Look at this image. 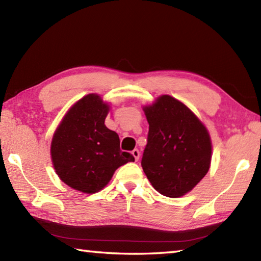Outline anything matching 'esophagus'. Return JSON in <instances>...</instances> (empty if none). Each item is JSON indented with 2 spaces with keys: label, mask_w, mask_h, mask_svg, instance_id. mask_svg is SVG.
<instances>
[{
  "label": "esophagus",
  "mask_w": 261,
  "mask_h": 261,
  "mask_svg": "<svg viewBox=\"0 0 261 261\" xmlns=\"http://www.w3.org/2000/svg\"><path fill=\"white\" fill-rule=\"evenodd\" d=\"M132 155H134V158H135V160L136 161H138L139 160V156H140V152H139V149H134V151H132Z\"/></svg>",
  "instance_id": "esophagus-1"
}]
</instances>
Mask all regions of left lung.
I'll use <instances>...</instances> for the list:
<instances>
[{"mask_svg":"<svg viewBox=\"0 0 261 261\" xmlns=\"http://www.w3.org/2000/svg\"><path fill=\"white\" fill-rule=\"evenodd\" d=\"M149 124L141 167L153 188L166 197L191 191L210 169L208 131L187 106L161 95L144 107Z\"/></svg>","mask_w":261,"mask_h":261,"instance_id":"8db88e82","label":"left lung"}]
</instances>
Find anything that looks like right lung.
Returning a JSON list of instances; mask_svg holds the SVG:
<instances>
[{
	"label": "right lung",
	"instance_id": "right-lung-1",
	"mask_svg": "<svg viewBox=\"0 0 261 261\" xmlns=\"http://www.w3.org/2000/svg\"><path fill=\"white\" fill-rule=\"evenodd\" d=\"M109 106L98 94H87L65 114L53 136L50 154L56 174L70 188L95 193L112 179L115 170L135 161L122 152L120 138L105 125Z\"/></svg>",
	"mask_w": 261,
	"mask_h": 261
}]
</instances>
